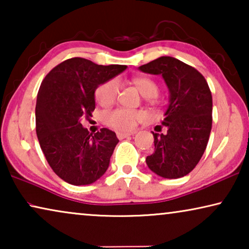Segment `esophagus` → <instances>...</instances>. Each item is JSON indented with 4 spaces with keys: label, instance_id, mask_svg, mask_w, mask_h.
<instances>
[{
    "label": "esophagus",
    "instance_id": "1",
    "mask_svg": "<svg viewBox=\"0 0 249 249\" xmlns=\"http://www.w3.org/2000/svg\"><path fill=\"white\" fill-rule=\"evenodd\" d=\"M132 134H129V132H117V137L119 139H124L130 137Z\"/></svg>",
    "mask_w": 249,
    "mask_h": 249
}]
</instances>
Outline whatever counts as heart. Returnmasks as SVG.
<instances>
[{
	"label": "heart",
	"mask_w": 249,
	"mask_h": 249,
	"mask_svg": "<svg viewBox=\"0 0 249 249\" xmlns=\"http://www.w3.org/2000/svg\"><path fill=\"white\" fill-rule=\"evenodd\" d=\"M132 83L142 96L145 98H152L158 96L160 87L155 80L147 77H137L132 79ZM120 84L118 79H110L101 84L95 90V100L101 107H110L118 100ZM144 118L142 111H132L127 108H115L105 115V124L113 129L120 131H129L134 129L138 121Z\"/></svg>",
	"instance_id": "obj_1"
}]
</instances>
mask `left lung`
<instances>
[{"mask_svg": "<svg viewBox=\"0 0 249 249\" xmlns=\"http://www.w3.org/2000/svg\"><path fill=\"white\" fill-rule=\"evenodd\" d=\"M142 72L161 74L170 91L162 125L165 134L154 136V153L146 158L148 168L166 179L192 172L202 159L212 129V94L203 74L176 57L161 56L139 67Z\"/></svg>", "mask_w": 249, "mask_h": 249, "instance_id": "8db88e82", "label": "left lung"}]
</instances>
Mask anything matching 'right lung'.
Listing matches in <instances>:
<instances>
[{
	"label": "right lung",
	"instance_id": "add662e5",
	"mask_svg": "<svg viewBox=\"0 0 249 249\" xmlns=\"http://www.w3.org/2000/svg\"><path fill=\"white\" fill-rule=\"evenodd\" d=\"M127 66H98L83 57L54 67L40 85L36 102V134L56 176L73 186L89 185L104 175L119 142L114 131L91 135L80 121L95 110V90Z\"/></svg>",
	"mask_w": 249,
	"mask_h": 249
}]
</instances>
